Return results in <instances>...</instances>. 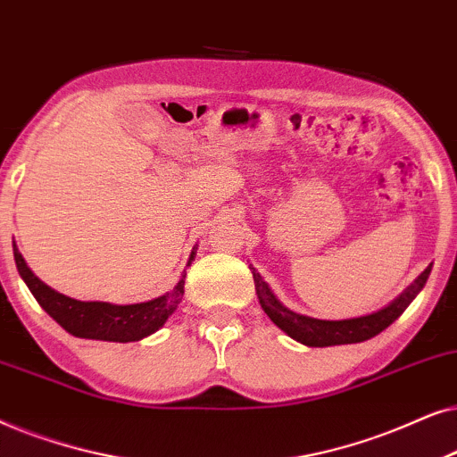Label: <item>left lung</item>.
Listing matches in <instances>:
<instances>
[{"mask_svg": "<svg viewBox=\"0 0 457 457\" xmlns=\"http://www.w3.org/2000/svg\"><path fill=\"white\" fill-rule=\"evenodd\" d=\"M433 265H428L407 288L401 292L399 296L385 305L378 312H372L368 315H360V318H349V320H318L312 315H303L288 309L279 303V299L273 295L270 284L261 278V273L251 267L253 279H254V290H257L259 303L263 307V312L270 315V320L276 324L279 330L288 334L290 338H295L296 343L307 345V346H334V345H353V343H363V340L374 338L376 334L386 330L401 313L410 307V303L420 295V290L424 288L427 279L430 276Z\"/></svg>", "mask_w": 457, "mask_h": 457, "instance_id": "8db88e82", "label": "left lung"}]
</instances>
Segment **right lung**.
Segmentation results:
<instances>
[{"label": "right lung", "mask_w": 457, "mask_h": 457, "mask_svg": "<svg viewBox=\"0 0 457 457\" xmlns=\"http://www.w3.org/2000/svg\"><path fill=\"white\" fill-rule=\"evenodd\" d=\"M14 246V261L18 267V273L33 292L46 313L58 321L66 332L77 338H91V340H108V343H136L150 334H154L158 328L165 326L184 296V284H186V270L181 273L178 286L173 290L165 292V295L156 296L152 301L133 303V305H114V303L104 301H77L71 296L62 295V292L54 290L46 282L35 276L27 265V261L18 251L16 242ZM196 248H192L190 261L196 257Z\"/></svg>", "instance_id": "1"}]
</instances>
